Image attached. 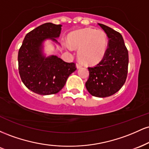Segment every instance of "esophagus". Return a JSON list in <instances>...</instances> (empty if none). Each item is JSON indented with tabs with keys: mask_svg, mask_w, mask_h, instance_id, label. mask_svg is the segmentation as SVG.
Segmentation results:
<instances>
[{
	"mask_svg": "<svg viewBox=\"0 0 149 149\" xmlns=\"http://www.w3.org/2000/svg\"><path fill=\"white\" fill-rule=\"evenodd\" d=\"M82 66H83V65L80 64V63H77V64H76L77 69H80V68H81Z\"/></svg>",
	"mask_w": 149,
	"mask_h": 149,
	"instance_id": "esophagus-1",
	"label": "esophagus"
}]
</instances>
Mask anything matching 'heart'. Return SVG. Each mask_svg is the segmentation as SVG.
<instances>
[{
	"instance_id": "1",
	"label": "heart",
	"mask_w": 149,
	"mask_h": 149,
	"mask_svg": "<svg viewBox=\"0 0 149 149\" xmlns=\"http://www.w3.org/2000/svg\"><path fill=\"white\" fill-rule=\"evenodd\" d=\"M69 40L71 47L79 49L78 57L85 64L98 63L104 57L107 50V36L102 31H78L70 36ZM67 49L71 50L69 46H67Z\"/></svg>"
}]
</instances>
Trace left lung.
I'll return each instance as SVG.
<instances>
[{
  "label": "left lung",
  "instance_id": "left-lung-1",
  "mask_svg": "<svg viewBox=\"0 0 149 149\" xmlns=\"http://www.w3.org/2000/svg\"><path fill=\"white\" fill-rule=\"evenodd\" d=\"M98 24L109 38L107 50L99 64L88 67L90 75L85 87L92 96L107 97L116 93L125 83L129 57L121 34L107 26Z\"/></svg>",
  "mask_w": 149,
  "mask_h": 149
}]
</instances>
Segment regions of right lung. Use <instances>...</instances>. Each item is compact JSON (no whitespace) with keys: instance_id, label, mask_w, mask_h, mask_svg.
Returning a JSON list of instances; mask_svg holds the SVG:
<instances>
[{"instance_id":"1","label":"right lung","mask_w":149,"mask_h":149,"mask_svg":"<svg viewBox=\"0 0 149 149\" xmlns=\"http://www.w3.org/2000/svg\"><path fill=\"white\" fill-rule=\"evenodd\" d=\"M61 24L45 23L29 32L18 52V69L20 78L27 88L41 95L59 92L68 77L76 70L74 62H66L57 56L46 58L42 52L45 39L57 42Z\"/></svg>"}]
</instances>
